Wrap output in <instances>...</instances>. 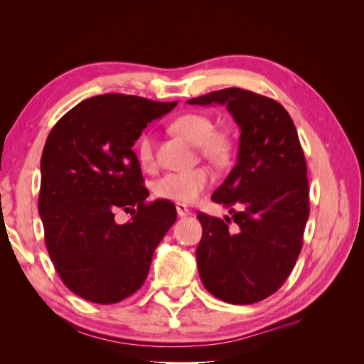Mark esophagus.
I'll return each instance as SVG.
<instances>
[{
  "label": "esophagus",
  "instance_id": "1",
  "mask_svg": "<svg viewBox=\"0 0 364 364\" xmlns=\"http://www.w3.org/2000/svg\"><path fill=\"white\" fill-rule=\"evenodd\" d=\"M176 211H178V215H179V217H186V215L191 214L190 209L186 208L185 205H182V203H178V206H176Z\"/></svg>",
  "mask_w": 364,
  "mask_h": 364
}]
</instances>
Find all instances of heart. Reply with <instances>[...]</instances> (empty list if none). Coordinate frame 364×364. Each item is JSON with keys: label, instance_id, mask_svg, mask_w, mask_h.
I'll return each mask as SVG.
<instances>
[{"label": "heart", "instance_id": "1", "mask_svg": "<svg viewBox=\"0 0 364 364\" xmlns=\"http://www.w3.org/2000/svg\"><path fill=\"white\" fill-rule=\"evenodd\" d=\"M171 129L176 134L191 141L193 144H197V149H199L205 158L217 164L226 162L230 153H232V138L229 136L228 132L214 130V121L206 114H183L173 121ZM136 155L144 167H150L153 161H155V155H153V136L150 134H144L138 139ZM213 178V171L206 167H199L190 171L167 173L155 182L153 190L162 199L181 203H193L211 185Z\"/></svg>", "mask_w": 364, "mask_h": 364}]
</instances>
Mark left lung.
<instances>
[{
  "label": "left lung",
  "mask_w": 364,
  "mask_h": 364,
  "mask_svg": "<svg viewBox=\"0 0 364 364\" xmlns=\"http://www.w3.org/2000/svg\"><path fill=\"white\" fill-rule=\"evenodd\" d=\"M190 105H226L238 124L235 167L211 199L230 218L197 215L203 235L197 267L218 299L249 305L266 299L289 278L299 257L310 215L306 162L294 123L273 98L226 87L191 98Z\"/></svg>",
  "instance_id": "8db88e82"
}]
</instances>
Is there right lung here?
Here are the masks:
<instances>
[{
  "mask_svg": "<svg viewBox=\"0 0 364 364\" xmlns=\"http://www.w3.org/2000/svg\"><path fill=\"white\" fill-rule=\"evenodd\" d=\"M176 105L91 97L65 114L46 141L38 209L47 250L63 284L86 301L117 304L139 290L178 218L171 202H147L132 150L147 124ZM118 210L129 212L131 222L117 224Z\"/></svg>",
  "mask_w": 364,
  "mask_h": 364,
  "instance_id": "right-lung-1",
  "label": "right lung"
}]
</instances>
